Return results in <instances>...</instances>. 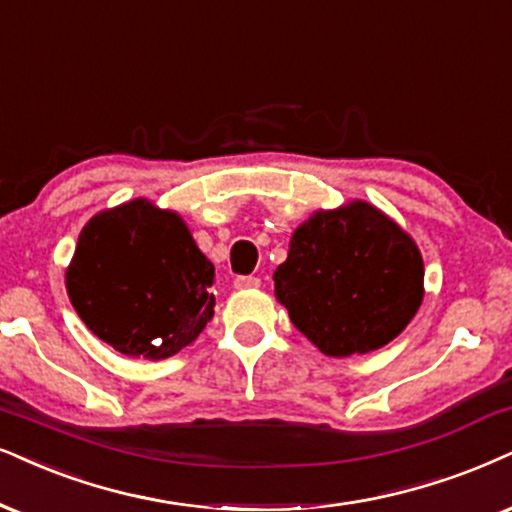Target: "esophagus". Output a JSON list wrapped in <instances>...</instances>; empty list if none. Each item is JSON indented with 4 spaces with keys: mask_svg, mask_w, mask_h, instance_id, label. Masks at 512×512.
<instances>
[{
    "mask_svg": "<svg viewBox=\"0 0 512 512\" xmlns=\"http://www.w3.org/2000/svg\"><path fill=\"white\" fill-rule=\"evenodd\" d=\"M260 276H238L234 281V286L238 290H245V288H260Z\"/></svg>",
    "mask_w": 512,
    "mask_h": 512,
    "instance_id": "1",
    "label": "esophagus"
}]
</instances>
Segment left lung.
Returning a JSON list of instances; mask_svg holds the SVG:
<instances>
[{
    "label": "left lung",
    "mask_w": 512,
    "mask_h": 512,
    "mask_svg": "<svg viewBox=\"0 0 512 512\" xmlns=\"http://www.w3.org/2000/svg\"><path fill=\"white\" fill-rule=\"evenodd\" d=\"M423 257L368 203L316 212L274 271L278 302L328 357L366 354L409 326L423 300Z\"/></svg>",
    "instance_id": "left-lung-1"
}]
</instances>
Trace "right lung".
<instances>
[{
  "label": "right lung",
  "instance_id": "1",
  "mask_svg": "<svg viewBox=\"0 0 512 512\" xmlns=\"http://www.w3.org/2000/svg\"><path fill=\"white\" fill-rule=\"evenodd\" d=\"M75 312L127 357L167 359L212 319L215 267L174 212L132 200L96 215L66 271Z\"/></svg>",
  "mask_w": 512,
  "mask_h": 512
}]
</instances>
